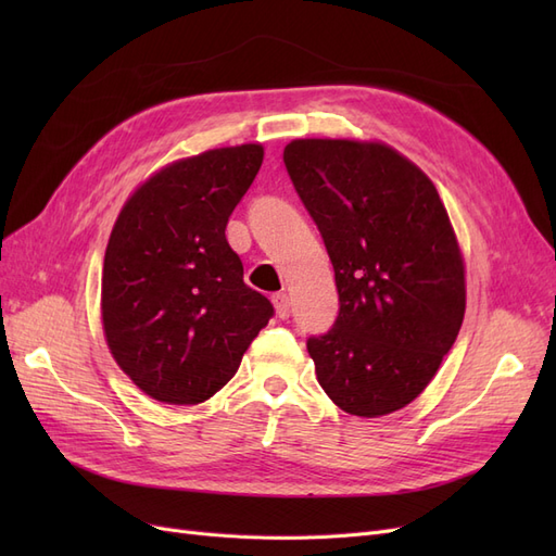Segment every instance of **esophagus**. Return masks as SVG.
Segmentation results:
<instances>
[{"mask_svg":"<svg viewBox=\"0 0 556 556\" xmlns=\"http://www.w3.org/2000/svg\"><path fill=\"white\" fill-rule=\"evenodd\" d=\"M274 306H276V313L280 319H288L290 317V311H292V301L290 296L285 292H278L274 294Z\"/></svg>","mask_w":556,"mask_h":556,"instance_id":"obj_1","label":"esophagus"}]
</instances>
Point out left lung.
Here are the masks:
<instances>
[{"mask_svg":"<svg viewBox=\"0 0 556 556\" xmlns=\"http://www.w3.org/2000/svg\"><path fill=\"white\" fill-rule=\"evenodd\" d=\"M282 162L339 290L333 327L306 341L317 382L357 417L408 406L457 341L466 311L464 260L439 192L384 143L296 139Z\"/></svg>","mask_w":556,"mask_h":556,"instance_id":"8db88e82","label":"left lung"}]
</instances>
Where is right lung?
Listing matches in <instances>:
<instances>
[{"label":"right lung","instance_id":"right-lung-1","mask_svg":"<svg viewBox=\"0 0 556 556\" xmlns=\"http://www.w3.org/2000/svg\"><path fill=\"white\" fill-rule=\"evenodd\" d=\"M262 160L260 143L178 160L117 215L104 255V333L117 366L155 401L211 399L274 317L225 237Z\"/></svg>","mask_w":556,"mask_h":556}]
</instances>
